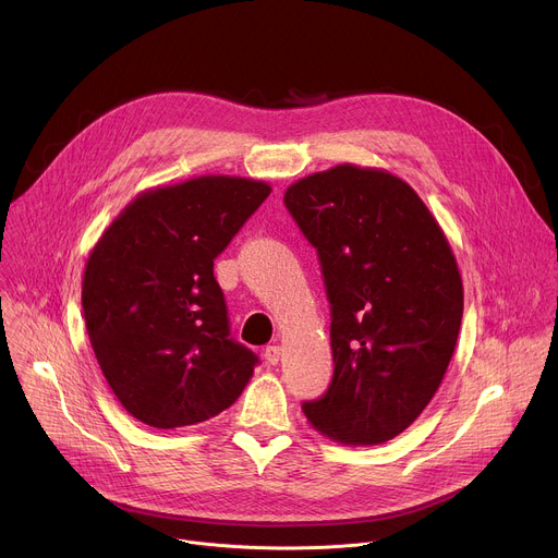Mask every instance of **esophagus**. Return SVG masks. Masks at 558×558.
I'll return each mask as SVG.
<instances>
[{"label":"esophagus","instance_id":"1","mask_svg":"<svg viewBox=\"0 0 558 558\" xmlns=\"http://www.w3.org/2000/svg\"><path fill=\"white\" fill-rule=\"evenodd\" d=\"M265 360H267V364H278L280 362V347H267L265 349Z\"/></svg>","mask_w":558,"mask_h":558}]
</instances>
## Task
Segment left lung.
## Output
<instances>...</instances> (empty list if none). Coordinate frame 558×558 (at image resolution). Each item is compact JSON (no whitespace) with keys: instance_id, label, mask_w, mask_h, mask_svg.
<instances>
[{"instance_id":"8db88e82","label":"left lung","mask_w":558,"mask_h":558,"mask_svg":"<svg viewBox=\"0 0 558 558\" xmlns=\"http://www.w3.org/2000/svg\"><path fill=\"white\" fill-rule=\"evenodd\" d=\"M317 250L331 302L333 379L308 424L349 446L384 444L428 407L454 353L463 284L417 192L377 168L336 166L284 192Z\"/></svg>"}]
</instances>
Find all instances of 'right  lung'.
Segmentation results:
<instances>
[{
	"mask_svg": "<svg viewBox=\"0 0 558 558\" xmlns=\"http://www.w3.org/2000/svg\"><path fill=\"white\" fill-rule=\"evenodd\" d=\"M271 194L269 183L207 174L141 192L110 222L84 271L93 351L121 407L151 428L229 409L258 357L229 336L214 258Z\"/></svg>",
	"mask_w": 558,
	"mask_h": 558,
	"instance_id": "obj_1",
	"label": "right lung"
}]
</instances>
